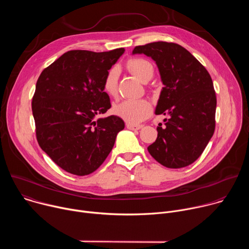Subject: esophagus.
Here are the masks:
<instances>
[{"instance_id":"esophagus-1","label":"esophagus","mask_w":249,"mask_h":249,"mask_svg":"<svg viewBox=\"0 0 249 249\" xmlns=\"http://www.w3.org/2000/svg\"><path fill=\"white\" fill-rule=\"evenodd\" d=\"M126 127H127V129H130V130H140L142 127H143V125L127 123V124H126Z\"/></svg>"}]
</instances>
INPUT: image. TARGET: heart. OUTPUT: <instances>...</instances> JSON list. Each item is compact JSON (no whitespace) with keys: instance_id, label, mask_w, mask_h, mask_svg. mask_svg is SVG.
<instances>
[{"instance_id":"heart-1","label":"heart","mask_w":249,"mask_h":249,"mask_svg":"<svg viewBox=\"0 0 249 249\" xmlns=\"http://www.w3.org/2000/svg\"><path fill=\"white\" fill-rule=\"evenodd\" d=\"M127 67L130 72L143 83L150 77H153L154 67L145 59H132L128 62ZM119 72L120 70L117 66L112 67L109 69L103 81L104 91L111 96H114L117 93ZM151 104L146 99H125L116 103L112 108V111L116 116L131 124L143 121L151 113Z\"/></svg>"}]
</instances>
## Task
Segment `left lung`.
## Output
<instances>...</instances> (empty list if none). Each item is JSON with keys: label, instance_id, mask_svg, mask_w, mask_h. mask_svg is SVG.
Instances as JSON below:
<instances>
[{"label": "left lung", "instance_id": "8db88e82", "mask_svg": "<svg viewBox=\"0 0 249 249\" xmlns=\"http://www.w3.org/2000/svg\"><path fill=\"white\" fill-rule=\"evenodd\" d=\"M158 66L163 88L155 113L168 115L157 127L158 138L148 147L151 156L168 168H181L203 153L215 131L217 99L205 67L182 46L163 41L136 46Z\"/></svg>", "mask_w": 249, "mask_h": 249}]
</instances>
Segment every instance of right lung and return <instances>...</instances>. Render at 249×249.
Listing matches in <instances>:
<instances>
[{
    "mask_svg": "<svg viewBox=\"0 0 249 249\" xmlns=\"http://www.w3.org/2000/svg\"><path fill=\"white\" fill-rule=\"evenodd\" d=\"M124 52L68 51L37 80L31 106L38 144L67 172L83 176L96 170L125 127L115 115L97 118L111 107L103 81Z\"/></svg>",
    "mask_w": 249,
    "mask_h": 249,
    "instance_id": "right-lung-1",
    "label": "right lung"
}]
</instances>
